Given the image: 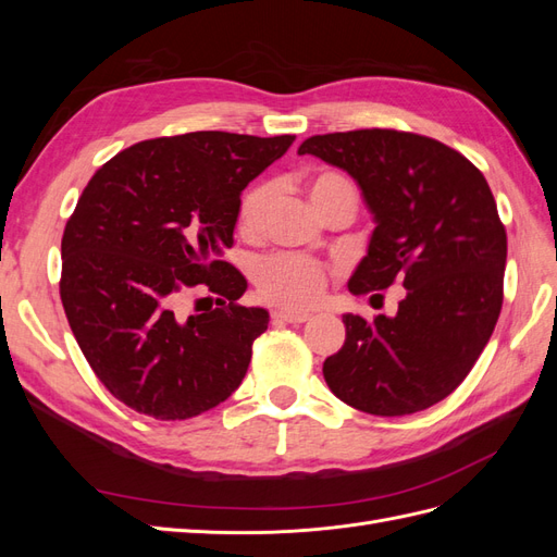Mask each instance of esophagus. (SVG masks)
Returning a JSON list of instances; mask_svg holds the SVG:
<instances>
[{"label":"esophagus","mask_w":557,"mask_h":557,"mask_svg":"<svg viewBox=\"0 0 557 557\" xmlns=\"http://www.w3.org/2000/svg\"><path fill=\"white\" fill-rule=\"evenodd\" d=\"M272 315L276 320H285V323H293V325L307 323V320H311V313H307V311H293V309H276Z\"/></svg>","instance_id":"esophagus-1"}]
</instances>
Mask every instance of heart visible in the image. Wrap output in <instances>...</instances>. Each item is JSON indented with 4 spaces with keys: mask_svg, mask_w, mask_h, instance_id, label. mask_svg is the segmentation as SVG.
I'll return each mask as SVG.
<instances>
[{
    "mask_svg": "<svg viewBox=\"0 0 557 557\" xmlns=\"http://www.w3.org/2000/svg\"><path fill=\"white\" fill-rule=\"evenodd\" d=\"M336 188H352V185L339 174H318L309 183V197L315 207L320 199ZM276 201V185L260 183L250 188L239 205V230L244 234H258L267 215ZM252 281L264 299L276 301L281 307L305 309L315 305L327 285V269L309 258L297 256H269L252 267Z\"/></svg>",
    "mask_w": 557,
    "mask_h": 557,
    "instance_id": "1",
    "label": "heart"
}]
</instances>
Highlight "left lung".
<instances>
[{"label": "left lung", "instance_id": "1", "mask_svg": "<svg viewBox=\"0 0 557 557\" xmlns=\"http://www.w3.org/2000/svg\"><path fill=\"white\" fill-rule=\"evenodd\" d=\"M297 153L346 172L372 213L348 290L407 288L395 315H342L346 342L323 362L330 391L374 416L442 401L471 372L502 309L507 232L487 181L458 150L397 129L315 134Z\"/></svg>", "mask_w": 557, "mask_h": 557}]
</instances>
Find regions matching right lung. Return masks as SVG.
<instances>
[{"mask_svg":"<svg viewBox=\"0 0 557 557\" xmlns=\"http://www.w3.org/2000/svg\"><path fill=\"white\" fill-rule=\"evenodd\" d=\"M293 141L232 132L150 139L86 185L64 227L60 297L92 372L129 409L185 420L242 385L269 311L237 305L248 285L223 252L244 188ZM190 289L213 292L219 307L185 317Z\"/></svg>","mask_w":557,"mask_h":557,"instance_id":"obj_1","label":"right lung"}]
</instances>
